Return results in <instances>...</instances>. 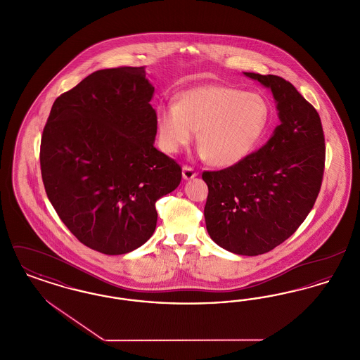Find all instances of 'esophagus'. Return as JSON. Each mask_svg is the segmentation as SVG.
I'll use <instances>...</instances> for the list:
<instances>
[{"mask_svg": "<svg viewBox=\"0 0 360 360\" xmlns=\"http://www.w3.org/2000/svg\"><path fill=\"white\" fill-rule=\"evenodd\" d=\"M182 176H184V179L190 181V179H193V178H195V176H197V172H195L193 167L185 166V167L182 169Z\"/></svg>", "mask_w": 360, "mask_h": 360, "instance_id": "obj_1", "label": "esophagus"}]
</instances>
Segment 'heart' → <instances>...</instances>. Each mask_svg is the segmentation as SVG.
I'll return each instance as SVG.
<instances>
[{"mask_svg": "<svg viewBox=\"0 0 360 360\" xmlns=\"http://www.w3.org/2000/svg\"><path fill=\"white\" fill-rule=\"evenodd\" d=\"M273 106L257 91L224 85L185 90L176 103L160 105L156 131L162 150L176 154L198 131L200 155L231 167L252 154L270 129Z\"/></svg>", "mask_w": 360, "mask_h": 360, "instance_id": "heart-1", "label": "heart"}]
</instances>
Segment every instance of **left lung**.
Returning a JSON list of instances; mask_svg holds the SVG:
<instances>
[{"label":"left lung","mask_w":360,"mask_h":360,"mask_svg":"<svg viewBox=\"0 0 360 360\" xmlns=\"http://www.w3.org/2000/svg\"><path fill=\"white\" fill-rule=\"evenodd\" d=\"M244 75L271 90L281 124L257 153L202 174L209 188L204 214L217 245L255 257L289 239L307 219L321 188L326 140L317 110L290 82Z\"/></svg>","instance_id":"8db88e82"}]
</instances>
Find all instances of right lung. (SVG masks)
<instances>
[{
  "label": "right lung",
  "mask_w": 360,
  "mask_h": 360,
  "mask_svg": "<svg viewBox=\"0 0 360 360\" xmlns=\"http://www.w3.org/2000/svg\"><path fill=\"white\" fill-rule=\"evenodd\" d=\"M153 94L146 68L98 70L55 100L43 131L50 202L77 239L106 255L153 236L155 202L182 178L181 166L155 148Z\"/></svg>",
  "instance_id": "right-lung-1"
}]
</instances>
